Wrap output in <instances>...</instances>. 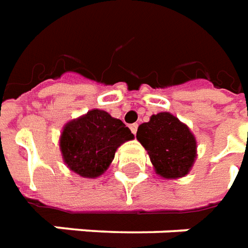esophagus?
<instances>
[{
    "mask_svg": "<svg viewBox=\"0 0 248 248\" xmlns=\"http://www.w3.org/2000/svg\"><path fill=\"white\" fill-rule=\"evenodd\" d=\"M129 128H131V132H132L133 135H136V132H138V128H139L138 124H131Z\"/></svg>",
    "mask_w": 248,
    "mask_h": 248,
    "instance_id": "esophagus-1",
    "label": "esophagus"
}]
</instances>
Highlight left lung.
Returning <instances> with one entry per match:
<instances>
[{"instance_id": "8db88e82", "label": "left lung", "mask_w": 248, "mask_h": 248, "mask_svg": "<svg viewBox=\"0 0 248 248\" xmlns=\"http://www.w3.org/2000/svg\"><path fill=\"white\" fill-rule=\"evenodd\" d=\"M136 138L147 149L156 173L166 179L187 175L196 157V140L188 127L168 112L143 123Z\"/></svg>"}]
</instances>
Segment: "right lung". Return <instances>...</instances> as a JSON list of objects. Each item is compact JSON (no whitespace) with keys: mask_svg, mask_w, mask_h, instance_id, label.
I'll return each mask as SVG.
<instances>
[{"mask_svg":"<svg viewBox=\"0 0 248 248\" xmlns=\"http://www.w3.org/2000/svg\"><path fill=\"white\" fill-rule=\"evenodd\" d=\"M132 139L123 121L104 110L93 109L65 125L60 149L72 171L82 177H97L109 167L116 149Z\"/></svg>","mask_w":248,"mask_h":248,"instance_id":"right-lung-1","label":"right lung"}]
</instances>
